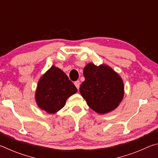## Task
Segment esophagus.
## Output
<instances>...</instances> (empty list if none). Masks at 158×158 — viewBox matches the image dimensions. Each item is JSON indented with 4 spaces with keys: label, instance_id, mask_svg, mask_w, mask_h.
Wrapping results in <instances>:
<instances>
[{
    "label": "esophagus",
    "instance_id": "34e87169",
    "mask_svg": "<svg viewBox=\"0 0 158 158\" xmlns=\"http://www.w3.org/2000/svg\"><path fill=\"white\" fill-rule=\"evenodd\" d=\"M74 85H75V86L77 87V89H79V86H80V82L79 81H76L74 82Z\"/></svg>",
    "mask_w": 158,
    "mask_h": 158
}]
</instances>
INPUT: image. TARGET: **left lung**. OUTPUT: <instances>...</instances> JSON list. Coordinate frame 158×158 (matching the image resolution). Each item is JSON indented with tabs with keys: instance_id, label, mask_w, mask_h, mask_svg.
Wrapping results in <instances>:
<instances>
[{
	"instance_id": "left-lung-1",
	"label": "left lung",
	"mask_w": 158,
	"mask_h": 158,
	"mask_svg": "<svg viewBox=\"0 0 158 158\" xmlns=\"http://www.w3.org/2000/svg\"><path fill=\"white\" fill-rule=\"evenodd\" d=\"M85 81L79 91L93 110L105 114L114 110L124 96L121 77L110 67L89 63L84 69Z\"/></svg>"
}]
</instances>
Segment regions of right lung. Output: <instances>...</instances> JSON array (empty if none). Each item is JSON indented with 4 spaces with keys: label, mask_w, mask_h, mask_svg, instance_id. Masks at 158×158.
<instances>
[{
    "label": "right lung",
    "mask_w": 158,
    "mask_h": 158,
    "mask_svg": "<svg viewBox=\"0 0 158 158\" xmlns=\"http://www.w3.org/2000/svg\"><path fill=\"white\" fill-rule=\"evenodd\" d=\"M77 91L74 84L60 69L52 66L40 79L35 91L37 106L49 114H55Z\"/></svg>",
    "instance_id": "right-lung-1"
}]
</instances>
